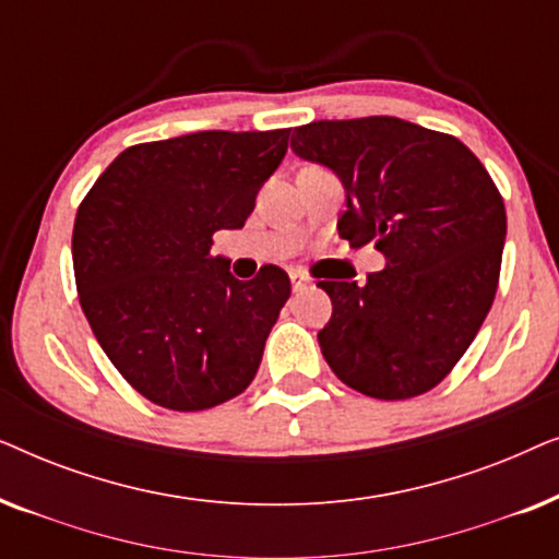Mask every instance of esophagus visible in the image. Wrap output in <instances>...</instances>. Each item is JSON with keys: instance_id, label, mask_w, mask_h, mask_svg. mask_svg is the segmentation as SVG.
I'll use <instances>...</instances> for the list:
<instances>
[{"instance_id": "34e87169", "label": "esophagus", "mask_w": 559, "mask_h": 559, "mask_svg": "<svg viewBox=\"0 0 559 559\" xmlns=\"http://www.w3.org/2000/svg\"><path fill=\"white\" fill-rule=\"evenodd\" d=\"M289 280H293V289H295V293H300V289H305V287L310 285L308 274H302V272H297V270L289 272Z\"/></svg>"}]
</instances>
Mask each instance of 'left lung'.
<instances>
[{
    "label": "left lung",
    "instance_id": "left-lung-1",
    "mask_svg": "<svg viewBox=\"0 0 559 559\" xmlns=\"http://www.w3.org/2000/svg\"><path fill=\"white\" fill-rule=\"evenodd\" d=\"M293 152L346 190L338 234L373 243L381 272L328 282L320 350L343 384L373 400L430 392L476 338L499 285L507 211L491 175L455 136L396 117L312 121Z\"/></svg>",
    "mask_w": 559,
    "mask_h": 559
}]
</instances>
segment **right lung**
<instances>
[{"label": "right lung", "mask_w": 559, "mask_h": 559, "mask_svg": "<svg viewBox=\"0 0 559 559\" xmlns=\"http://www.w3.org/2000/svg\"><path fill=\"white\" fill-rule=\"evenodd\" d=\"M287 140L289 129H213L134 144L75 213L83 316L121 377L159 407H216L257 377L289 277L266 264L241 282L211 247L216 231L247 224Z\"/></svg>", "instance_id": "1"}]
</instances>
